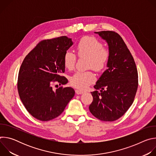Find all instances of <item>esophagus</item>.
<instances>
[{
    "instance_id": "obj_1",
    "label": "esophagus",
    "mask_w": 156,
    "mask_h": 156,
    "mask_svg": "<svg viewBox=\"0 0 156 156\" xmlns=\"http://www.w3.org/2000/svg\"><path fill=\"white\" fill-rule=\"evenodd\" d=\"M75 93H76V94H83L84 93V91L80 90H76Z\"/></svg>"
}]
</instances>
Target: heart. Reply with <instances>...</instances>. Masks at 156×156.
I'll return each mask as SVG.
<instances>
[{
  "label": "heart",
  "instance_id": "b5f03b06",
  "mask_svg": "<svg viewBox=\"0 0 156 156\" xmlns=\"http://www.w3.org/2000/svg\"><path fill=\"white\" fill-rule=\"evenodd\" d=\"M79 57H88L87 68L91 69L96 72L103 71L107 65L110 57V51L103 48L102 43L94 37H84L81 38L76 46ZM76 62V55L70 52H65L63 63L65 67L72 70ZM95 80V76L91 71L76 72L70 78L71 84L80 90H84Z\"/></svg>",
  "mask_w": 156,
  "mask_h": 156
}]
</instances>
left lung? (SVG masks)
<instances>
[{"label":"left lung","mask_w":156,"mask_h":156,"mask_svg":"<svg viewBox=\"0 0 156 156\" xmlns=\"http://www.w3.org/2000/svg\"><path fill=\"white\" fill-rule=\"evenodd\" d=\"M108 44L107 69L94 86L89 108L98 119L113 122L123 116L134 101L138 86L136 66L122 37L112 31L95 32Z\"/></svg>","instance_id":"1"}]
</instances>
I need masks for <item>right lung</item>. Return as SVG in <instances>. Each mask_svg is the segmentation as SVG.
Here are the masks:
<instances>
[{"mask_svg": "<svg viewBox=\"0 0 156 156\" xmlns=\"http://www.w3.org/2000/svg\"><path fill=\"white\" fill-rule=\"evenodd\" d=\"M72 44V39L65 36L42 40L21 63L17 82L18 94L28 112L39 120L49 121L59 116L75 95L70 87L52 89L55 83L60 85L68 83L60 74L65 72L63 55Z\"/></svg>", "mask_w": 156, "mask_h": 156, "instance_id": "obj_1", "label": "right lung"}]
</instances>
